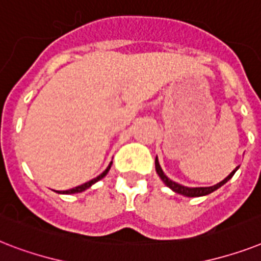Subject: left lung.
Here are the masks:
<instances>
[{
	"instance_id": "8db88e82",
	"label": "left lung",
	"mask_w": 261,
	"mask_h": 261,
	"mask_svg": "<svg viewBox=\"0 0 261 261\" xmlns=\"http://www.w3.org/2000/svg\"><path fill=\"white\" fill-rule=\"evenodd\" d=\"M239 169V167H236L232 173H230L228 177H226L225 179H222L221 182H219V184H216V185L213 186H207V188H188V186H184V185H179V184H177V182L171 181L170 178H167L166 174L164 173V170L161 169V165L160 162H158V158H155V170L156 173H158V175H160V178L164 181V184L166 186H169L173 192L178 193V194H182V196L185 197H201V196H206V194H211V193H213L215 190H217L219 188H221L224 184H226V182L229 181L232 177H233V174L236 173V170Z\"/></svg>"
}]
</instances>
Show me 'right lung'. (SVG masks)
Instances as JSON below:
<instances>
[{"instance_id":"right-lung-1","label":"right lung","mask_w":261,"mask_h":261,"mask_svg":"<svg viewBox=\"0 0 261 261\" xmlns=\"http://www.w3.org/2000/svg\"><path fill=\"white\" fill-rule=\"evenodd\" d=\"M111 165H112V162H110V165H109V166H107V169H106V170L103 171V173H101L100 175H97L96 178L91 179V181L86 182V184H83V185L76 186V188H73V189L63 190V192H57V193H60V194H73V193H82V192H84V190H87V189H88V188H91V186L94 185L95 182H97V181H99V179H101V178H103V177H106V175H107V173H109L110 169H111Z\"/></svg>"}]
</instances>
